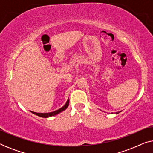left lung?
I'll return each instance as SVG.
<instances>
[{
    "label": "left lung",
    "mask_w": 153,
    "mask_h": 153,
    "mask_svg": "<svg viewBox=\"0 0 153 153\" xmlns=\"http://www.w3.org/2000/svg\"><path fill=\"white\" fill-rule=\"evenodd\" d=\"M118 113H120V112H116V114H118ZM111 114H113V113H111Z\"/></svg>",
    "instance_id": "left-lung-1"
}]
</instances>
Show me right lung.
Wrapping results in <instances>:
<instances>
[{
	"label": "right lung",
	"instance_id": "obj_1",
	"mask_svg": "<svg viewBox=\"0 0 153 153\" xmlns=\"http://www.w3.org/2000/svg\"><path fill=\"white\" fill-rule=\"evenodd\" d=\"M69 102H70V100H69V99H68V100H67V102L65 103V105L62 106V107L59 108V109L55 111H52V112H49V113H44V114H42V113L33 112V111H30V112L33 113V114L36 115V116L42 117V118H49V117L56 116V115L60 114V112L63 111L65 110L66 108H68V106H69Z\"/></svg>",
	"mask_w": 153,
	"mask_h": 153
}]
</instances>
